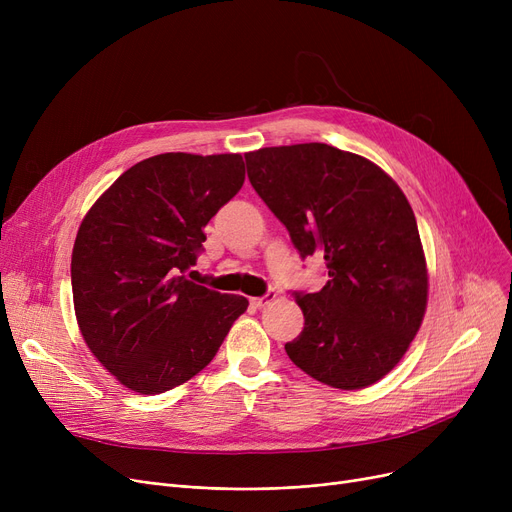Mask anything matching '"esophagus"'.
Segmentation results:
<instances>
[{
    "instance_id": "34e87169",
    "label": "esophagus",
    "mask_w": 512,
    "mask_h": 512,
    "mask_svg": "<svg viewBox=\"0 0 512 512\" xmlns=\"http://www.w3.org/2000/svg\"><path fill=\"white\" fill-rule=\"evenodd\" d=\"M274 299H276V292L270 290V292H265L263 297H253V299H251V305H253L255 309H263L265 305H270Z\"/></svg>"
}]
</instances>
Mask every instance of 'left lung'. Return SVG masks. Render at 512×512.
I'll use <instances>...</instances> for the list:
<instances>
[{
  "instance_id": "8db88e82",
  "label": "left lung",
  "mask_w": 512,
  "mask_h": 512,
  "mask_svg": "<svg viewBox=\"0 0 512 512\" xmlns=\"http://www.w3.org/2000/svg\"><path fill=\"white\" fill-rule=\"evenodd\" d=\"M245 159L301 257L321 255L328 267L319 292H294L305 328L286 355L332 388L382 380L427 307V265L405 193L373 161L326 143L265 147Z\"/></svg>"
}]
</instances>
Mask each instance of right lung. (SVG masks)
Listing matches in <instances>:
<instances>
[{
	"instance_id": "1",
	"label": "right lung",
	"mask_w": 512,
	"mask_h": 512,
	"mask_svg": "<svg viewBox=\"0 0 512 512\" xmlns=\"http://www.w3.org/2000/svg\"><path fill=\"white\" fill-rule=\"evenodd\" d=\"M242 182L240 153H161L128 168L85 215L72 249L74 313L122 386L161 394L188 382L247 311L245 297L184 276Z\"/></svg>"
}]
</instances>
